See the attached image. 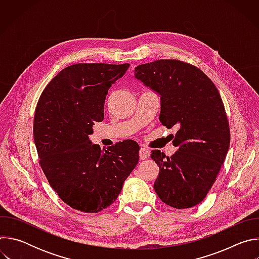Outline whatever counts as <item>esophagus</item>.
<instances>
[{
    "instance_id": "1",
    "label": "esophagus",
    "mask_w": 259,
    "mask_h": 259,
    "mask_svg": "<svg viewBox=\"0 0 259 259\" xmlns=\"http://www.w3.org/2000/svg\"><path fill=\"white\" fill-rule=\"evenodd\" d=\"M139 159L140 160H145V159H149L150 156H151V152L150 150L145 149V147H140L139 150Z\"/></svg>"
}]
</instances>
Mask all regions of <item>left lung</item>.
I'll return each mask as SVG.
<instances>
[{
	"instance_id": "1",
	"label": "left lung",
	"mask_w": 259,
	"mask_h": 259,
	"mask_svg": "<svg viewBox=\"0 0 259 259\" xmlns=\"http://www.w3.org/2000/svg\"><path fill=\"white\" fill-rule=\"evenodd\" d=\"M135 78L161 95L162 125L178 128L173 136V145L178 146L174 155L152 151L160 168L155 192L170 207H194L207 196L230 147L223 99L199 67L177 59L137 65Z\"/></svg>"
}]
</instances>
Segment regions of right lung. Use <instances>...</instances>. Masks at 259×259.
I'll return each mask as SVG.
<instances>
[{
	"instance_id": "obj_1",
	"label": "right lung",
	"mask_w": 259,
	"mask_h": 259,
	"mask_svg": "<svg viewBox=\"0 0 259 259\" xmlns=\"http://www.w3.org/2000/svg\"><path fill=\"white\" fill-rule=\"evenodd\" d=\"M129 65H69L51 80L36 104L33 139L40 166L72 209L97 213L112 205L138 163L139 145L133 140L104 151L89 140L94 122L103 120L108 89Z\"/></svg>"
}]
</instances>
